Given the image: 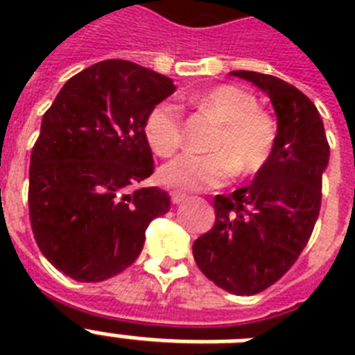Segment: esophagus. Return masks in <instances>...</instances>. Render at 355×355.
Wrapping results in <instances>:
<instances>
[{"label": "esophagus", "instance_id": "esophagus-1", "mask_svg": "<svg viewBox=\"0 0 355 355\" xmlns=\"http://www.w3.org/2000/svg\"><path fill=\"white\" fill-rule=\"evenodd\" d=\"M184 199H186V193H182V191H173V193H171L173 205H180Z\"/></svg>", "mask_w": 355, "mask_h": 355}]
</instances>
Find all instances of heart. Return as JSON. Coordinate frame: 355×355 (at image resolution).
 I'll list each match as a JSON object with an SVG mask.
<instances>
[{"instance_id": "heart-1", "label": "heart", "mask_w": 355, "mask_h": 355, "mask_svg": "<svg viewBox=\"0 0 355 355\" xmlns=\"http://www.w3.org/2000/svg\"><path fill=\"white\" fill-rule=\"evenodd\" d=\"M191 101L221 121L210 144L214 153L178 155L162 167V182L171 188L200 191L228 182L236 167L241 175H252L265 166L275 147L276 127L250 94L221 85L195 94ZM144 132L158 155H173L184 139L180 108L171 101L156 103L145 116Z\"/></svg>"}]
</instances>
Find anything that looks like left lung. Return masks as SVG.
<instances>
[{
  "mask_svg": "<svg viewBox=\"0 0 355 355\" xmlns=\"http://www.w3.org/2000/svg\"><path fill=\"white\" fill-rule=\"evenodd\" d=\"M270 97L278 134L252 182L216 195V223L193 243L202 275L234 295H256L278 282L308 245L322 200L330 145L311 99L286 80L232 71Z\"/></svg>",
  "mask_w": 355,
  "mask_h": 355,
  "instance_id": "left-lung-1",
  "label": "left lung"
}]
</instances>
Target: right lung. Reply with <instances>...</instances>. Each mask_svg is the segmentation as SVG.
<instances>
[{
	"mask_svg": "<svg viewBox=\"0 0 355 355\" xmlns=\"http://www.w3.org/2000/svg\"><path fill=\"white\" fill-rule=\"evenodd\" d=\"M175 92L169 77L103 60L58 92L31 153L29 219L42 254L77 282H103L138 258L149 223L171 208L155 171L145 116Z\"/></svg>",
	"mask_w": 355,
	"mask_h": 355,
	"instance_id": "obj_1",
	"label": "right lung"
}]
</instances>
